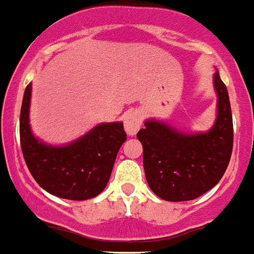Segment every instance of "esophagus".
Wrapping results in <instances>:
<instances>
[{"mask_svg": "<svg viewBox=\"0 0 254 254\" xmlns=\"http://www.w3.org/2000/svg\"><path fill=\"white\" fill-rule=\"evenodd\" d=\"M142 125V117L137 111H129L124 115V127L129 135H135Z\"/></svg>", "mask_w": 254, "mask_h": 254, "instance_id": "1", "label": "esophagus"}]
</instances>
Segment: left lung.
<instances>
[{
    "mask_svg": "<svg viewBox=\"0 0 254 254\" xmlns=\"http://www.w3.org/2000/svg\"><path fill=\"white\" fill-rule=\"evenodd\" d=\"M217 94L216 121L209 130L183 131L148 119L137 138L143 146V168L150 189L167 201H189L216 186L232 152L234 129L227 87L213 74Z\"/></svg>",
    "mask_w": 254,
    "mask_h": 254,
    "instance_id": "obj_1",
    "label": "left lung"
}]
</instances>
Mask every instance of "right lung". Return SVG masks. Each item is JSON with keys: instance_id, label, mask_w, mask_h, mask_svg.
Returning a JSON list of instances; mask_svg holds the SVG:
<instances>
[{"instance_id": "add662e5", "label": "right lung", "mask_w": 254, "mask_h": 254, "mask_svg": "<svg viewBox=\"0 0 254 254\" xmlns=\"http://www.w3.org/2000/svg\"><path fill=\"white\" fill-rule=\"evenodd\" d=\"M32 84L25 87L20 111V144L36 182L49 193L87 200L107 186L120 147L127 140L124 124L102 123L67 144L54 146L33 134L29 124Z\"/></svg>"}]
</instances>
